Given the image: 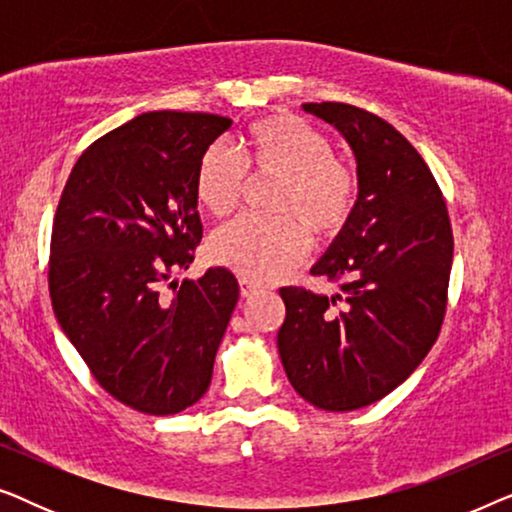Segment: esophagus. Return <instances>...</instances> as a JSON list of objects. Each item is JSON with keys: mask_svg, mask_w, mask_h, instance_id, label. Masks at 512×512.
<instances>
[{"mask_svg": "<svg viewBox=\"0 0 512 512\" xmlns=\"http://www.w3.org/2000/svg\"><path fill=\"white\" fill-rule=\"evenodd\" d=\"M261 289V284H256L254 279H247V277H240V291H242V296L244 298H249V296H254V293Z\"/></svg>", "mask_w": 512, "mask_h": 512, "instance_id": "esophagus-1", "label": "esophagus"}]
</instances>
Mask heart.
<instances>
[{"label": "heart", "mask_w": 512, "mask_h": 512, "mask_svg": "<svg viewBox=\"0 0 512 512\" xmlns=\"http://www.w3.org/2000/svg\"><path fill=\"white\" fill-rule=\"evenodd\" d=\"M247 172L277 177L270 209L282 216H240L209 240L214 263L254 282H268L300 263L310 235L331 240L352 219L359 200V174L347 160L333 156L324 132L303 118L275 114L251 125L237 156L214 144L195 170V198L209 214L226 216L240 205Z\"/></svg>", "instance_id": "1"}]
</instances>
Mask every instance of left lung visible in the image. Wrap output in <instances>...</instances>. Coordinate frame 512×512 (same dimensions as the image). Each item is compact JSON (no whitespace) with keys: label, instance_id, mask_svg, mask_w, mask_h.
<instances>
[{"label":"left lung","instance_id":"1","mask_svg":"<svg viewBox=\"0 0 512 512\" xmlns=\"http://www.w3.org/2000/svg\"><path fill=\"white\" fill-rule=\"evenodd\" d=\"M356 156L359 200L312 268L338 286L319 296L279 289L286 319L277 347L307 403L347 412L380 401L410 377L445 319L452 226L429 165L394 125L342 102H307Z\"/></svg>","mask_w":512,"mask_h":512}]
</instances>
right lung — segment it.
Instances as JSON below:
<instances>
[{
	"label": "right lung",
	"mask_w": 512,
	"mask_h": 512,
	"mask_svg": "<svg viewBox=\"0 0 512 512\" xmlns=\"http://www.w3.org/2000/svg\"><path fill=\"white\" fill-rule=\"evenodd\" d=\"M233 121L149 111L81 153L53 219L48 291L100 387L144 415H177L212 382L240 286L209 268L165 293L202 240L195 170Z\"/></svg>",
	"instance_id": "1"
}]
</instances>
